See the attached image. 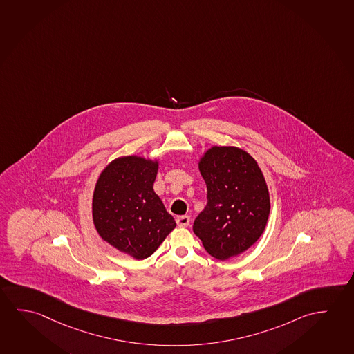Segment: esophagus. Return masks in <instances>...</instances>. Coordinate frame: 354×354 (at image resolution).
<instances>
[{"mask_svg": "<svg viewBox=\"0 0 354 354\" xmlns=\"http://www.w3.org/2000/svg\"><path fill=\"white\" fill-rule=\"evenodd\" d=\"M176 223L180 227H187L189 223H191V218L188 216V215H180V216H177V219H176Z\"/></svg>", "mask_w": 354, "mask_h": 354, "instance_id": "esophagus-1", "label": "esophagus"}]
</instances>
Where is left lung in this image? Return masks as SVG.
Returning <instances> with one entry per match:
<instances>
[{
    "label": "left lung",
    "instance_id": "1",
    "mask_svg": "<svg viewBox=\"0 0 354 354\" xmlns=\"http://www.w3.org/2000/svg\"><path fill=\"white\" fill-rule=\"evenodd\" d=\"M207 205L193 231L215 259H230L252 246L270 216V193L251 155L232 146H214L199 162Z\"/></svg>",
    "mask_w": 354,
    "mask_h": 354
}]
</instances>
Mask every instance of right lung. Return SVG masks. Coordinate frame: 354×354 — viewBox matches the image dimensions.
Listing matches in <instances>:
<instances>
[{
    "label": "right lung",
    "mask_w": 354,
    "mask_h": 354,
    "mask_svg": "<svg viewBox=\"0 0 354 354\" xmlns=\"http://www.w3.org/2000/svg\"><path fill=\"white\" fill-rule=\"evenodd\" d=\"M158 162L127 156L103 169L92 202L93 223L102 239L136 259H147L176 227L153 192Z\"/></svg>",
    "instance_id": "right-lung-1"
}]
</instances>
